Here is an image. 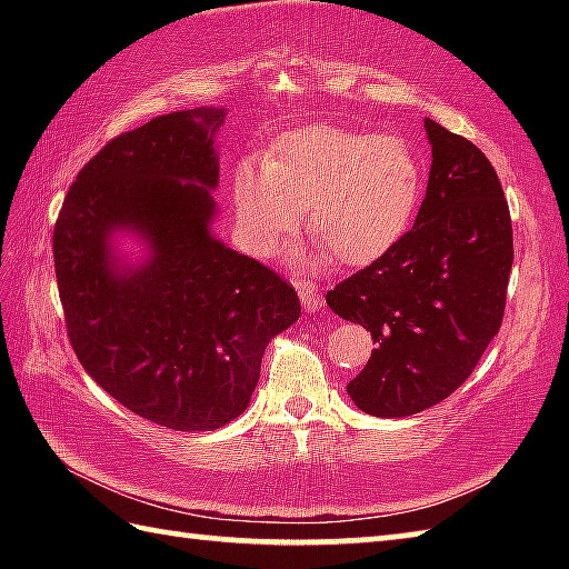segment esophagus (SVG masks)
<instances>
[{
    "label": "esophagus",
    "mask_w": 569,
    "mask_h": 569,
    "mask_svg": "<svg viewBox=\"0 0 569 569\" xmlns=\"http://www.w3.org/2000/svg\"><path fill=\"white\" fill-rule=\"evenodd\" d=\"M298 296H300V300H303V306H306L308 312H316V310L325 308V298H322V291L318 286L298 283Z\"/></svg>",
    "instance_id": "1"
}]
</instances>
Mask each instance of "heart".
Masks as SVG:
<instances>
[{"label": "heart", "instance_id": "1", "mask_svg": "<svg viewBox=\"0 0 569 569\" xmlns=\"http://www.w3.org/2000/svg\"><path fill=\"white\" fill-rule=\"evenodd\" d=\"M420 190V161L401 137L303 127L278 139L263 166L234 168L237 239L251 257H269L298 227L300 208H308V229L335 259L365 266L406 234ZM318 259L320 253L296 257L298 263Z\"/></svg>", "mask_w": 569, "mask_h": 569}]
</instances>
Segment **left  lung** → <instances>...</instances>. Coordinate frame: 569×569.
I'll return each mask as SVG.
<instances>
[{"mask_svg": "<svg viewBox=\"0 0 569 569\" xmlns=\"http://www.w3.org/2000/svg\"><path fill=\"white\" fill-rule=\"evenodd\" d=\"M432 166L413 229L325 296L377 349L347 393L377 418L445 401L499 332L513 266L509 202L489 159L426 119Z\"/></svg>", "mask_w": 569, "mask_h": 569, "instance_id": "1", "label": "left lung"}]
</instances>
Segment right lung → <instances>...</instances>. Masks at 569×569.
Wrapping results in <instances>:
<instances>
[{"label": "right lung", "mask_w": 569, "mask_h": 569, "mask_svg": "<svg viewBox=\"0 0 569 569\" xmlns=\"http://www.w3.org/2000/svg\"><path fill=\"white\" fill-rule=\"evenodd\" d=\"M220 107L156 117L92 156L53 229L70 345L102 389L156 426L217 430L244 413L271 337L300 318L296 288L210 234ZM119 228L150 259H113Z\"/></svg>", "instance_id": "right-lung-1"}]
</instances>
